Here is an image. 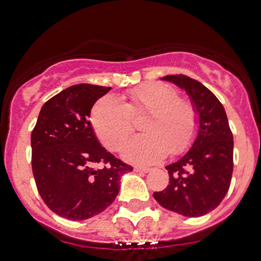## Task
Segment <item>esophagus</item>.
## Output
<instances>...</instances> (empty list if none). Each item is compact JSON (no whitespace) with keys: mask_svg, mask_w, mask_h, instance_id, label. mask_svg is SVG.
Wrapping results in <instances>:
<instances>
[{"mask_svg":"<svg viewBox=\"0 0 261 261\" xmlns=\"http://www.w3.org/2000/svg\"><path fill=\"white\" fill-rule=\"evenodd\" d=\"M149 171L150 169L146 167H134V172H138V173H147Z\"/></svg>","mask_w":261,"mask_h":261,"instance_id":"34e87169","label":"esophagus"}]
</instances>
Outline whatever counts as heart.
<instances>
[{
    "mask_svg": "<svg viewBox=\"0 0 261 261\" xmlns=\"http://www.w3.org/2000/svg\"><path fill=\"white\" fill-rule=\"evenodd\" d=\"M146 114L141 122L143 134L137 135L123 146V157L131 163L151 164L186 150L198 127L194 106L178 98L173 87L163 83L143 84L127 93L122 102L106 96L94 102L90 123L102 145L119 150L133 131V118Z\"/></svg>",
    "mask_w": 261,
    "mask_h": 261,
    "instance_id": "obj_1",
    "label": "heart"
}]
</instances>
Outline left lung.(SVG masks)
<instances>
[{"label": "left lung", "mask_w": 261, "mask_h": 261, "mask_svg": "<svg viewBox=\"0 0 261 261\" xmlns=\"http://www.w3.org/2000/svg\"><path fill=\"white\" fill-rule=\"evenodd\" d=\"M190 96L199 116L198 137L181 159L168 165L169 184L153 196L167 210L200 217L222 202L233 173V134L218 98L203 84L184 74L165 75Z\"/></svg>", "instance_id": "1"}]
</instances>
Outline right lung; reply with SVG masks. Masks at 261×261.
Segmentation results:
<instances>
[{
	"label": "right lung",
	"instance_id": "obj_1",
	"mask_svg": "<svg viewBox=\"0 0 261 261\" xmlns=\"http://www.w3.org/2000/svg\"><path fill=\"white\" fill-rule=\"evenodd\" d=\"M110 87L73 85L40 110L31 134L32 172L47 207L59 217L83 221L114 202L122 174L133 171L100 145L90 110Z\"/></svg>",
	"mask_w": 261,
	"mask_h": 261
}]
</instances>
